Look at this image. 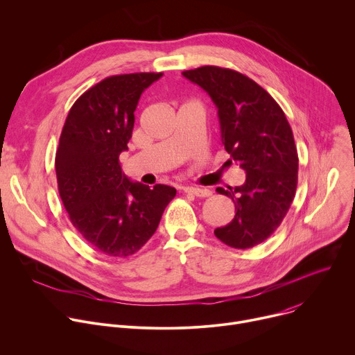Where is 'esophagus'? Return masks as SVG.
<instances>
[{"label":"esophagus","instance_id":"esophagus-1","mask_svg":"<svg viewBox=\"0 0 355 355\" xmlns=\"http://www.w3.org/2000/svg\"><path fill=\"white\" fill-rule=\"evenodd\" d=\"M183 191L198 196V198H209V196L211 194V190H209V189H200V187H193V186L183 187Z\"/></svg>","mask_w":355,"mask_h":355}]
</instances>
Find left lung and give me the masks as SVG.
I'll list each match as a JSON object with an SVG mask.
<instances>
[{"mask_svg": "<svg viewBox=\"0 0 355 355\" xmlns=\"http://www.w3.org/2000/svg\"><path fill=\"white\" fill-rule=\"evenodd\" d=\"M182 74L211 97L223 145L247 173L243 186L217 187L232 199L235 216L214 230L216 237L232 248H252L281 225L295 198L299 157L292 128L279 104L240 71L202 66Z\"/></svg>", "mask_w": 355, "mask_h": 355, "instance_id": "left-lung-1", "label": "left lung"}]
</instances>
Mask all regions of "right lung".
Segmentation results:
<instances>
[{"label": "right lung", "instance_id": "add662e5", "mask_svg": "<svg viewBox=\"0 0 355 355\" xmlns=\"http://www.w3.org/2000/svg\"><path fill=\"white\" fill-rule=\"evenodd\" d=\"M162 73L110 76L71 105L56 150L60 199L74 228L100 252L125 258L156 231L176 189L131 182L121 171L139 97Z\"/></svg>", "mask_w": 355, "mask_h": 355}]
</instances>
